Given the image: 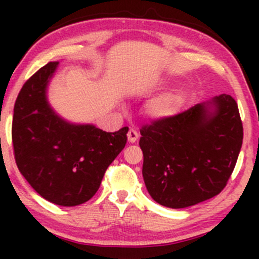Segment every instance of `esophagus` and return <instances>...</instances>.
I'll return each mask as SVG.
<instances>
[{"instance_id":"34e87169","label":"esophagus","mask_w":259,"mask_h":259,"mask_svg":"<svg viewBox=\"0 0 259 259\" xmlns=\"http://www.w3.org/2000/svg\"><path fill=\"white\" fill-rule=\"evenodd\" d=\"M138 139H139V134H138L137 130L130 129L129 132H127V142L132 143V144H133V143L137 142Z\"/></svg>"}]
</instances>
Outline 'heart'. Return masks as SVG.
Listing matches in <instances>:
<instances>
[{
    "mask_svg": "<svg viewBox=\"0 0 259 259\" xmlns=\"http://www.w3.org/2000/svg\"><path fill=\"white\" fill-rule=\"evenodd\" d=\"M185 99L182 94L169 93L159 96L146 106V115L153 120H165L182 111Z\"/></svg>",
    "mask_w": 259,
    "mask_h": 259,
    "instance_id": "1",
    "label": "heart"
}]
</instances>
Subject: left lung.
<instances>
[{"instance_id": "left-lung-1", "label": "left lung", "mask_w": 259, "mask_h": 259, "mask_svg": "<svg viewBox=\"0 0 259 259\" xmlns=\"http://www.w3.org/2000/svg\"><path fill=\"white\" fill-rule=\"evenodd\" d=\"M143 178L150 197L179 209L223 190L243 142L238 105L222 94L140 130Z\"/></svg>"}]
</instances>
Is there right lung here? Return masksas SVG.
Here are the masks:
<instances>
[{
    "label": "right lung",
    "mask_w": 259,
    "mask_h": 259,
    "mask_svg": "<svg viewBox=\"0 0 259 259\" xmlns=\"http://www.w3.org/2000/svg\"><path fill=\"white\" fill-rule=\"evenodd\" d=\"M59 64L49 62L21 89L12 143L18 170L36 193L54 204L75 207L98 192L108 166L126 144L129 127L106 133L60 116L48 98Z\"/></svg>",
    "instance_id": "obj_1"
}]
</instances>
